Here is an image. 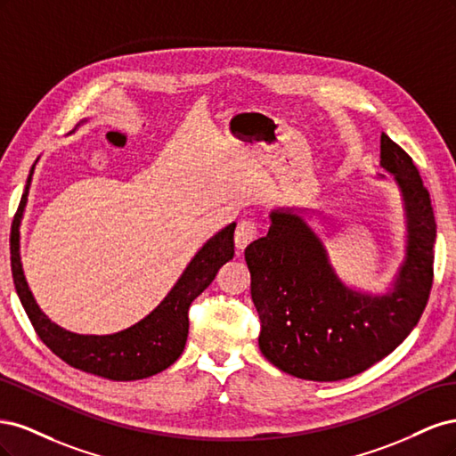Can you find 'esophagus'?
<instances>
[{
    "label": "esophagus",
    "mask_w": 456,
    "mask_h": 456,
    "mask_svg": "<svg viewBox=\"0 0 456 456\" xmlns=\"http://www.w3.org/2000/svg\"><path fill=\"white\" fill-rule=\"evenodd\" d=\"M258 236V224L251 218H243L238 223L236 228V236H233V241H236L238 249H245L255 238Z\"/></svg>",
    "instance_id": "esophagus-1"
}]
</instances>
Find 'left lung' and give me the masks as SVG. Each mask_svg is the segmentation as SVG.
<instances>
[{
    "label": "left lung",
    "mask_w": 456,
    "mask_h": 456,
    "mask_svg": "<svg viewBox=\"0 0 456 456\" xmlns=\"http://www.w3.org/2000/svg\"><path fill=\"white\" fill-rule=\"evenodd\" d=\"M380 165L402 190L409 220L407 260L392 293L370 297L342 285L320 238L291 211H273L266 236L245 249L258 346L287 375L317 382L354 377L392 354L428 305L436 243L430 191L412 158L386 133Z\"/></svg>",
    "instance_id": "obj_1"
}]
</instances>
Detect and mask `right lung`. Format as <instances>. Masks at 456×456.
I'll return each mask as SVG.
<instances>
[{
    "instance_id": "1",
    "label": "right lung",
    "mask_w": 456,
    "mask_h": 456,
    "mask_svg": "<svg viewBox=\"0 0 456 456\" xmlns=\"http://www.w3.org/2000/svg\"><path fill=\"white\" fill-rule=\"evenodd\" d=\"M34 169V167H32ZM28 186L11 226V272L17 295L41 342L62 362L110 380H139L165 370L181 357L188 338V310L233 258V230L226 226L207 241L161 305L142 322L116 335H76L51 323L30 293L19 256V226Z\"/></svg>"
}]
</instances>
